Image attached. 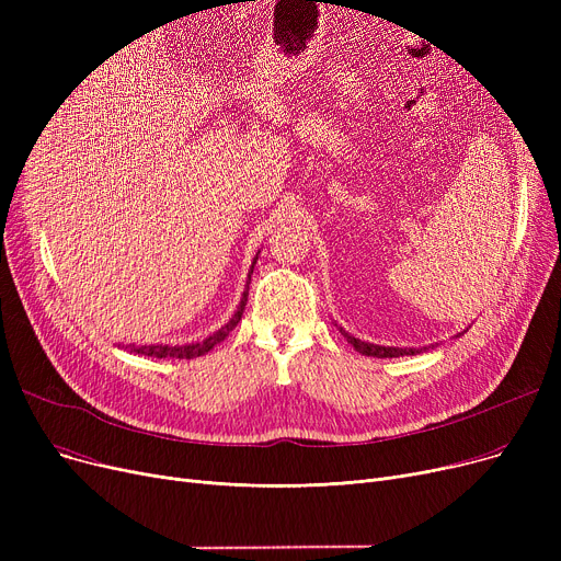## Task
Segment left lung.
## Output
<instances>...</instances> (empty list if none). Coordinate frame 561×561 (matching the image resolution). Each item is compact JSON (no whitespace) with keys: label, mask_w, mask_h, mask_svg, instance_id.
<instances>
[{"label":"left lung","mask_w":561,"mask_h":561,"mask_svg":"<svg viewBox=\"0 0 561 561\" xmlns=\"http://www.w3.org/2000/svg\"><path fill=\"white\" fill-rule=\"evenodd\" d=\"M343 336L347 339V343L355 345L357 352H362V355L366 357H379V359H387V357H402V355H416V347L411 350H404V347H381V345H370V343H364L355 336H350L347 332H343Z\"/></svg>","instance_id":"left-lung-1"}]
</instances>
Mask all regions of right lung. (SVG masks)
Segmentation results:
<instances>
[{
    "label": "right lung",
    "mask_w": 561,
    "mask_h": 561,
    "mask_svg": "<svg viewBox=\"0 0 561 561\" xmlns=\"http://www.w3.org/2000/svg\"><path fill=\"white\" fill-rule=\"evenodd\" d=\"M254 263H256V259H254ZM254 263H252V268H254ZM252 268H250V275H252ZM250 275H248V288H245V293H243L241 305H239V309H236L233 318L227 322L225 328H220L216 334H211L209 339H204V341H199V343H188V345H129L131 352H136V355H145V357H157V359H165V357L193 359V357L206 355V352H209L214 345H218L220 341H225L227 334H229L236 325H239V320H241V316H243V309H245V305H248Z\"/></svg>",
    "instance_id": "obj_1"
}]
</instances>
